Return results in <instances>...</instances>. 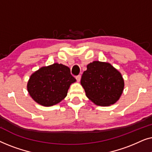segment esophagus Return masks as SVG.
Here are the masks:
<instances>
[{"mask_svg":"<svg viewBox=\"0 0 152 152\" xmlns=\"http://www.w3.org/2000/svg\"><path fill=\"white\" fill-rule=\"evenodd\" d=\"M76 80L77 82H80V80H81V75H77L76 76Z\"/></svg>","mask_w":152,"mask_h":152,"instance_id":"1","label":"esophagus"}]
</instances>
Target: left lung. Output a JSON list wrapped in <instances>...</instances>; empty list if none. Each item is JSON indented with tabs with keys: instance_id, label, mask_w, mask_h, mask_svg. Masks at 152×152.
Wrapping results in <instances>:
<instances>
[{
	"instance_id": "left-lung-1",
	"label": "left lung",
	"mask_w": 152,
	"mask_h": 152,
	"mask_svg": "<svg viewBox=\"0 0 152 152\" xmlns=\"http://www.w3.org/2000/svg\"><path fill=\"white\" fill-rule=\"evenodd\" d=\"M81 84L86 95L95 104H113L122 93L124 80L121 74L110 64L93 61L83 72Z\"/></svg>"
}]
</instances>
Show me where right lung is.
<instances>
[{
	"mask_svg": "<svg viewBox=\"0 0 152 152\" xmlns=\"http://www.w3.org/2000/svg\"><path fill=\"white\" fill-rule=\"evenodd\" d=\"M75 81L68 66L56 63L34 72L28 83V91L36 102L50 107L65 98L70 85Z\"/></svg>",
	"mask_w": 152,
	"mask_h": 152,
	"instance_id": "right-lung-1",
	"label": "right lung"
}]
</instances>
